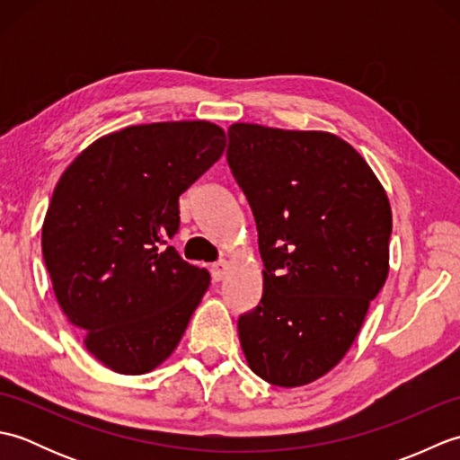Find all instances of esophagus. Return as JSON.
<instances>
[{
  "instance_id": "esophagus-1",
  "label": "esophagus",
  "mask_w": 460,
  "mask_h": 460,
  "mask_svg": "<svg viewBox=\"0 0 460 460\" xmlns=\"http://www.w3.org/2000/svg\"><path fill=\"white\" fill-rule=\"evenodd\" d=\"M227 270H229V262L227 261H217V262H213L211 265V277H213V280H223L225 279V275H227Z\"/></svg>"
}]
</instances>
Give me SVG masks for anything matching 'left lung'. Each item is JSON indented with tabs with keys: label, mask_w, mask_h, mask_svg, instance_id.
Returning <instances> with one entry per match:
<instances>
[{
	"label": "left lung",
	"mask_w": 460,
	"mask_h": 460,
	"mask_svg": "<svg viewBox=\"0 0 460 460\" xmlns=\"http://www.w3.org/2000/svg\"><path fill=\"white\" fill-rule=\"evenodd\" d=\"M229 168L259 231L262 298L239 316L249 367L298 387L340 364L389 272L392 208L338 136L229 126Z\"/></svg>",
	"instance_id": "8db88e82"
}]
</instances>
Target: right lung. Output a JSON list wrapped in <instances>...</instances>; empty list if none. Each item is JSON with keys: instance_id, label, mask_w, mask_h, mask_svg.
<instances>
[{"instance_id": "1", "label": "right lung", "mask_w": 460, "mask_h": 460, "mask_svg": "<svg viewBox=\"0 0 460 460\" xmlns=\"http://www.w3.org/2000/svg\"><path fill=\"white\" fill-rule=\"evenodd\" d=\"M225 142L205 120L128 126L93 142L57 183L41 233L49 277L86 349L116 374L168 359L209 287L168 241L180 195Z\"/></svg>"}]
</instances>
